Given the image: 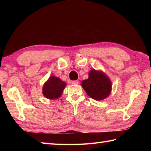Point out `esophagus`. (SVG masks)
<instances>
[{"label":"esophagus","mask_w":151,"mask_h":151,"mask_svg":"<svg viewBox=\"0 0 151 151\" xmlns=\"http://www.w3.org/2000/svg\"><path fill=\"white\" fill-rule=\"evenodd\" d=\"M73 84H78V81H73L71 82Z\"/></svg>","instance_id":"34e87169"}]
</instances>
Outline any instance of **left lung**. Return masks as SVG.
Listing matches in <instances>:
<instances>
[{
  "instance_id": "obj_1",
  "label": "left lung",
  "mask_w": 151,
  "mask_h": 151,
  "mask_svg": "<svg viewBox=\"0 0 151 151\" xmlns=\"http://www.w3.org/2000/svg\"><path fill=\"white\" fill-rule=\"evenodd\" d=\"M82 86L89 97L97 101L106 98L110 95L111 83L108 76L101 71L90 70L89 78L82 82Z\"/></svg>"
}]
</instances>
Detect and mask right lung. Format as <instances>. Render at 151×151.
<instances>
[{"mask_svg": "<svg viewBox=\"0 0 151 151\" xmlns=\"http://www.w3.org/2000/svg\"><path fill=\"white\" fill-rule=\"evenodd\" d=\"M65 86V82L61 81L59 78L50 76L43 86V94L47 99H58L62 95Z\"/></svg>", "mask_w": 151, "mask_h": 151, "instance_id": "obj_1", "label": "right lung"}]
</instances>
